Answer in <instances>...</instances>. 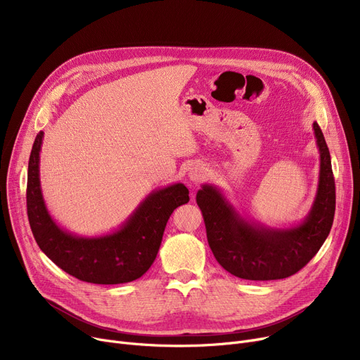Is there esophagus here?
Masks as SVG:
<instances>
[{
    "label": "esophagus",
    "mask_w": 360,
    "mask_h": 360,
    "mask_svg": "<svg viewBox=\"0 0 360 360\" xmlns=\"http://www.w3.org/2000/svg\"><path fill=\"white\" fill-rule=\"evenodd\" d=\"M207 175V169L204 167V165H195L190 169V172H188V178H190V181H193L194 184H198L201 182Z\"/></svg>",
    "instance_id": "esophagus-1"
}]
</instances>
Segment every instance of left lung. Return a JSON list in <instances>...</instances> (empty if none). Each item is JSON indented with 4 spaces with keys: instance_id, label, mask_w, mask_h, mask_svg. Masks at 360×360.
I'll return each instance as SVG.
<instances>
[{
    "instance_id": "obj_1",
    "label": "left lung",
    "mask_w": 360,
    "mask_h": 360,
    "mask_svg": "<svg viewBox=\"0 0 360 360\" xmlns=\"http://www.w3.org/2000/svg\"><path fill=\"white\" fill-rule=\"evenodd\" d=\"M314 134L319 150V178L304 221L290 228H270L240 216L217 186L204 184L198 190L195 200L207 240L226 271L245 280L286 278L304 269L323 247L334 220L335 185L330 151L316 122Z\"/></svg>"
}]
</instances>
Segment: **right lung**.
Returning <instances> with one entry per match:
<instances>
[{"instance_id": "right-lung-1", "label": "right lung", "mask_w": 360, "mask_h": 360, "mask_svg": "<svg viewBox=\"0 0 360 360\" xmlns=\"http://www.w3.org/2000/svg\"><path fill=\"white\" fill-rule=\"evenodd\" d=\"M44 131L36 136L27 169V216L44 254L70 276L94 285H120L141 277L159 252L166 223L176 207L190 201L178 182L151 191L115 232L77 236L49 214L41 190L39 153Z\"/></svg>"}]
</instances>
